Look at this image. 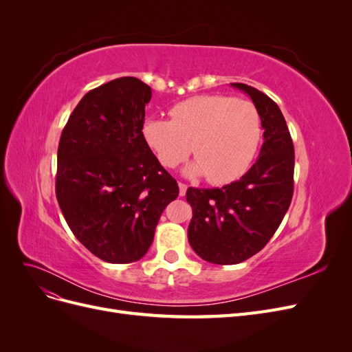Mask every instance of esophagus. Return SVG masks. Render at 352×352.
Returning <instances> with one entry per match:
<instances>
[{
	"mask_svg": "<svg viewBox=\"0 0 352 352\" xmlns=\"http://www.w3.org/2000/svg\"><path fill=\"white\" fill-rule=\"evenodd\" d=\"M186 189H188V185H185V184H182V182H179V195H180V197H184V195L186 194Z\"/></svg>",
	"mask_w": 352,
	"mask_h": 352,
	"instance_id": "1",
	"label": "esophagus"
}]
</instances>
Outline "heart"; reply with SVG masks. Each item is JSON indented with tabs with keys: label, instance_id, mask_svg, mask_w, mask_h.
Returning a JSON list of instances; mask_svg holds the SVG:
<instances>
[{
	"label": "heart",
	"instance_id": "1",
	"mask_svg": "<svg viewBox=\"0 0 352 352\" xmlns=\"http://www.w3.org/2000/svg\"><path fill=\"white\" fill-rule=\"evenodd\" d=\"M167 119L144 123L146 145L164 167L173 168L195 153L185 168L190 177L208 176L225 185L247 172L258 151L261 119L255 105L226 95H197L173 105Z\"/></svg>",
	"mask_w": 352,
	"mask_h": 352
}]
</instances>
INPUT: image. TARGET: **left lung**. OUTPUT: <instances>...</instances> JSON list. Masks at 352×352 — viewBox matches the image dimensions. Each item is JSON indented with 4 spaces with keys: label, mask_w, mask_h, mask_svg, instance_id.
Instances as JSON below:
<instances>
[{
    "label": "left lung",
    "mask_w": 352,
    "mask_h": 352,
    "mask_svg": "<svg viewBox=\"0 0 352 352\" xmlns=\"http://www.w3.org/2000/svg\"><path fill=\"white\" fill-rule=\"evenodd\" d=\"M252 100L264 129L257 162L223 188L186 190L192 207L190 247L212 264H238L261 251L282 223L294 194V144L272 98L245 83H230Z\"/></svg>",
    "instance_id": "8db88e82"
}]
</instances>
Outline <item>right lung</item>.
I'll return each instance as SVG.
<instances>
[{"label":"right lung","mask_w":352,"mask_h":352,"mask_svg":"<svg viewBox=\"0 0 352 352\" xmlns=\"http://www.w3.org/2000/svg\"><path fill=\"white\" fill-rule=\"evenodd\" d=\"M151 88L119 78L89 91L63 129L56 195L73 235L98 258L126 264L151 247L176 180L146 145Z\"/></svg>","instance_id":"1"}]
</instances>
